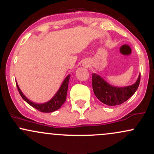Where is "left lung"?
<instances>
[{"label":"left lung","instance_id":"left-lung-1","mask_svg":"<svg viewBox=\"0 0 154 154\" xmlns=\"http://www.w3.org/2000/svg\"><path fill=\"white\" fill-rule=\"evenodd\" d=\"M140 81V75L132 85L118 88L109 85L96 74H93L92 76V85L95 96L100 102L108 106L120 105L128 100L137 90Z\"/></svg>","mask_w":154,"mask_h":154}]
</instances>
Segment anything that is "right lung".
I'll return each instance as SVG.
<instances>
[{"mask_svg":"<svg viewBox=\"0 0 154 154\" xmlns=\"http://www.w3.org/2000/svg\"><path fill=\"white\" fill-rule=\"evenodd\" d=\"M69 78L70 75H69L66 78H65L64 80H63L62 85H61L59 91H57V93H56V95H55L49 101L44 103H35L34 102L29 100L25 95L23 94L22 92L21 91L17 82H16V84H17V89H18L19 94H20L22 98L25 100L26 103L29 104L31 106L34 107L35 109H37V110L41 111V112L49 113L53 112V111H55L60 109V107L63 105V103L65 102V100H66Z\"/></svg>","mask_w":154,"mask_h":154,"instance_id":"1","label":"right lung"}]
</instances>
